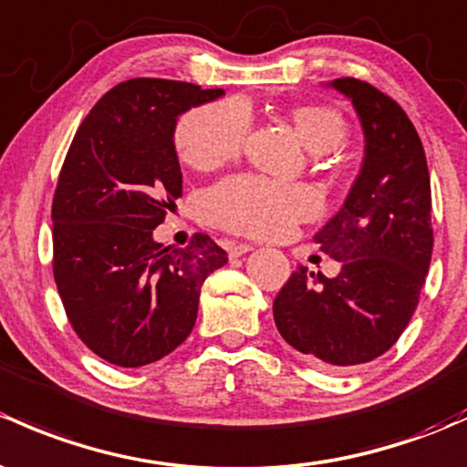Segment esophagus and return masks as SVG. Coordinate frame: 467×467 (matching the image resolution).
<instances>
[{
	"label": "esophagus",
	"instance_id": "1",
	"mask_svg": "<svg viewBox=\"0 0 467 467\" xmlns=\"http://www.w3.org/2000/svg\"><path fill=\"white\" fill-rule=\"evenodd\" d=\"M253 250V246L250 244H230L228 246V254L230 257H242V254H246Z\"/></svg>",
	"mask_w": 467,
	"mask_h": 467
}]
</instances>
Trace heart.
Listing matches in <instances>:
<instances>
[{
	"label": "heart",
	"instance_id": "heart-1",
	"mask_svg": "<svg viewBox=\"0 0 467 467\" xmlns=\"http://www.w3.org/2000/svg\"><path fill=\"white\" fill-rule=\"evenodd\" d=\"M304 147L316 154L340 147L347 118L328 105H297L288 111ZM250 131V114L239 100L196 107L176 125L174 143L181 161L196 171H214L242 154ZM320 213V199L306 185H277L254 176H234L205 196V214L219 228L248 237H282L293 225Z\"/></svg>",
	"mask_w": 467,
	"mask_h": 467
}]
</instances>
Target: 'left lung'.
Masks as SVG:
<instances>
[{"label":"left lung","instance_id":"obj_1","mask_svg":"<svg viewBox=\"0 0 467 467\" xmlns=\"http://www.w3.org/2000/svg\"><path fill=\"white\" fill-rule=\"evenodd\" d=\"M360 118L365 159L345 205L316 234L336 277L299 266L273 302L293 349L351 371L394 347L428 277L434 233L425 150L402 107L369 82L337 78Z\"/></svg>","mask_w":467,"mask_h":467}]
</instances>
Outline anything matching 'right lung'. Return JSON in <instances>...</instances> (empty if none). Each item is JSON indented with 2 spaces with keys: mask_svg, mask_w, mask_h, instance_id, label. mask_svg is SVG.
I'll return each instance as SVG.
<instances>
[{
  "mask_svg": "<svg viewBox=\"0 0 467 467\" xmlns=\"http://www.w3.org/2000/svg\"><path fill=\"white\" fill-rule=\"evenodd\" d=\"M223 89L134 78L78 127L53 196V277L73 331L102 360L143 367L190 336L205 277L228 262L208 234L154 242L183 194L176 120Z\"/></svg>",
  "mask_w": 467,
  "mask_h": 467,
  "instance_id": "right-lung-1",
  "label": "right lung"
}]
</instances>
